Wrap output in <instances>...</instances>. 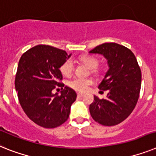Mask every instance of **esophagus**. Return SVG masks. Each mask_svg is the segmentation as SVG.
Masks as SVG:
<instances>
[{"instance_id":"esophagus-1","label":"esophagus","mask_w":156,"mask_h":156,"mask_svg":"<svg viewBox=\"0 0 156 156\" xmlns=\"http://www.w3.org/2000/svg\"><path fill=\"white\" fill-rule=\"evenodd\" d=\"M77 96H79V97H81V96H83V93H81V92H78V93H77Z\"/></svg>"}]
</instances>
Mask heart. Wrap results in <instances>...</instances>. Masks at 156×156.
<instances>
[{
	"label": "heart",
	"instance_id": "b5f03b06",
	"mask_svg": "<svg viewBox=\"0 0 156 156\" xmlns=\"http://www.w3.org/2000/svg\"><path fill=\"white\" fill-rule=\"evenodd\" d=\"M80 60L83 64L87 66L90 69H92V73H96V68L99 65V60L97 58L92 56H83L80 57ZM74 69V63L71 59L65 60L64 64L60 67V71L63 75L70 76ZM92 83V81L90 79H84V78H80V77H76L73 80L69 81V87H71L73 89L79 91V92H84L87 89Z\"/></svg>",
	"mask_w": 156,
	"mask_h": 156
}]
</instances>
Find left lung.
I'll return each mask as SVG.
<instances>
[{
  "label": "left lung",
  "instance_id": "left-lung-1",
  "mask_svg": "<svg viewBox=\"0 0 156 156\" xmlns=\"http://www.w3.org/2000/svg\"><path fill=\"white\" fill-rule=\"evenodd\" d=\"M89 53L101 54L109 69L98 86L100 92L108 91L105 99L94 96L89 111L92 119L104 126L123 122L132 112L140 96L141 70L133 52L116 43H104Z\"/></svg>",
  "mask_w": 156,
  "mask_h": 156
}]
</instances>
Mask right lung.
Listing matches in <instances>:
<instances>
[{
  "mask_svg": "<svg viewBox=\"0 0 156 156\" xmlns=\"http://www.w3.org/2000/svg\"><path fill=\"white\" fill-rule=\"evenodd\" d=\"M71 56L64 50L40 44L23 54L17 67L15 87L20 106L32 121L45 128L59 127L66 121L71 105L76 99L73 88L59 82L63 76L60 68Z\"/></svg>",
  "mask_w": 156,
  "mask_h": 156,
  "instance_id": "1",
  "label": "right lung"
}]
</instances>
